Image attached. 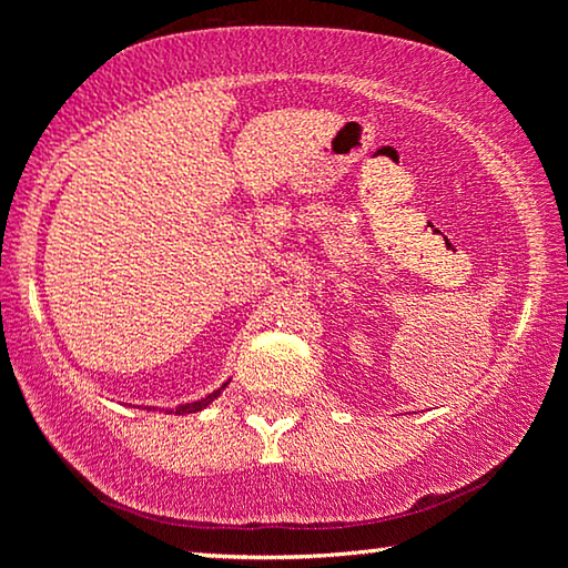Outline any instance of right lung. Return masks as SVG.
I'll use <instances>...</instances> for the list:
<instances>
[{"label": "right lung", "mask_w": 568, "mask_h": 568, "mask_svg": "<svg viewBox=\"0 0 568 568\" xmlns=\"http://www.w3.org/2000/svg\"><path fill=\"white\" fill-rule=\"evenodd\" d=\"M225 386L227 383H223V386H220L217 390H213V393H207L205 398H200V400H195V403H182V406H178V408H170V413H175V416H185V413H197V410H203V408H207L210 403H213L220 393L225 390Z\"/></svg>", "instance_id": "right-lung-1"}]
</instances>
